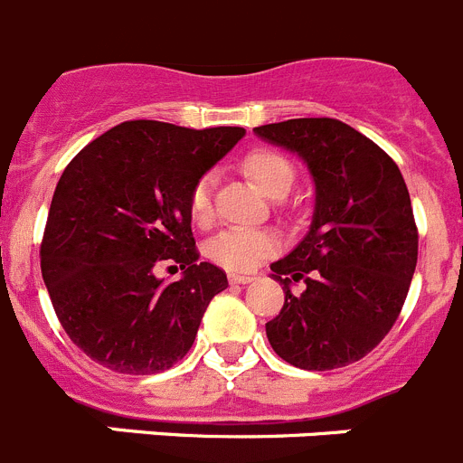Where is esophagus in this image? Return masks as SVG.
Instances as JSON below:
<instances>
[{
  "label": "esophagus",
  "instance_id": "obj_1",
  "mask_svg": "<svg viewBox=\"0 0 463 463\" xmlns=\"http://www.w3.org/2000/svg\"><path fill=\"white\" fill-rule=\"evenodd\" d=\"M252 280H255V278L243 276V273H232V276H229V282H232V285H248V282Z\"/></svg>",
  "mask_w": 463,
  "mask_h": 463
}]
</instances>
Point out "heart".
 <instances>
[{"mask_svg": "<svg viewBox=\"0 0 463 463\" xmlns=\"http://www.w3.org/2000/svg\"><path fill=\"white\" fill-rule=\"evenodd\" d=\"M243 169L250 174L260 190L269 196L288 194L294 183L292 162L276 150H252V153L245 155ZM213 187H215V175L213 174H203L192 185L190 196H187V208H190V218L196 224H208L213 220ZM276 248V236L267 229L229 227L208 241L206 255L208 260L227 269V271L245 273L260 267L261 260H267Z\"/></svg>", "mask_w": 463, "mask_h": 463, "instance_id": "heart-1", "label": "heart"}]
</instances>
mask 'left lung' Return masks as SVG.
Returning <instances> with one entry per match:
<instances>
[{
    "instance_id": "8db88e82",
    "label": "left lung",
    "mask_w": 463,
    "mask_h": 463,
    "mask_svg": "<svg viewBox=\"0 0 463 463\" xmlns=\"http://www.w3.org/2000/svg\"><path fill=\"white\" fill-rule=\"evenodd\" d=\"M264 141L297 153L315 183L308 234L273 261L285 306L267 322L278 357L297 369L359 362L394 326L417 264L411 194L394 159L334 118L255 127ZM307 289L291 294V282Z\"/></svg>"
}]
</instances>
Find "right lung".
Instances as JSON below:
<instances>
[{
	"mask_svg": "<svg viewBox=\"0 0 463 463\" xmlns=\"http://www.w3.org/2000/svg\"><path fill=\"white\" fill-rule=\"evenodd\" d=\"M243 127L132 120L88 143L52 194L41 273L67 336L118 373L150 375L187 354L222 269L196 261L187 196ZM181 268V281L156 278Z\"/></svg>",
	"mask_w": 463,
	"mask_h": 463,
	"instance_id": "obj_1",
	"label": "right lung"
}]
</instances>
